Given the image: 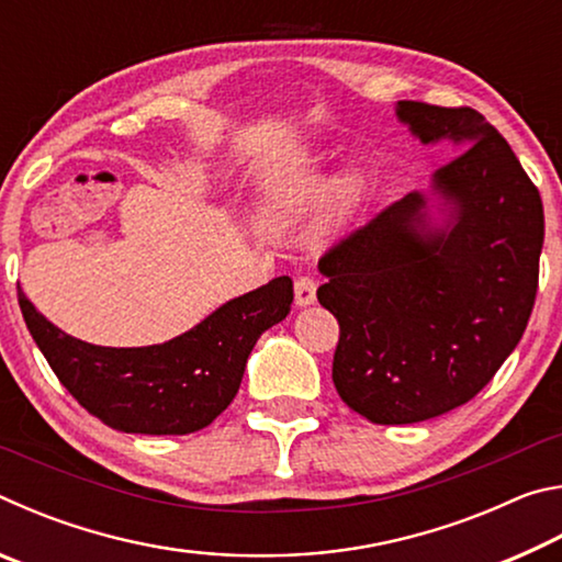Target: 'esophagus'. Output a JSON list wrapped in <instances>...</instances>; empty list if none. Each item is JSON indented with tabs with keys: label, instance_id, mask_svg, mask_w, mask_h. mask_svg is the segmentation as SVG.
Listing matches in <instances>:
<instances>
[{
	"label": "esophagus",
	"instance_id": "esophagus-1",
	"mask_svg": "<svg viewBox=\"0 0 562 562\" xmlns=\"http://www.w3.org/2000/svg\"><path fill=\"white\" fill-rule=\"evenodd\" d=\"M317 302V282L312 278H300L294 282V304L297 307H310Z\"/></svg>",
	"mask_w": 562,
	"mask_h": 562
}]
</instances>
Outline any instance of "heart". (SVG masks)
I'll use <instances>...</instances> for the list:
<instances>
[{
	"instance_id": "obj_1",
	"label": "heart",
	"mask_w": 562,
	"mask_h": 562,
	"mask_svg": "<svg viewBox=\"0 0 562 562\" xmlns=\"http://www.w3.org/2000/svg\"><path fill=\"white\" fill-rule=\"evenodd\" d=\"M331 188L329 178H304L300 183L278 188L262 198L255 207V225L260 227L262 233H280L288 227L294 217H297L304 207H312L322 201V195ZM361 195V178L359 176H347L341 180L339 188V201L341 207H349L359 201Z\"/></svg>"
}]
</instances>
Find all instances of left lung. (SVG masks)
Returning a JSON list of instances; mask_svg holds the SVG:
<instances>
[{"mask_svg": "<svg viewBox=\"0 0 562 562\" xmlns=\"http://www.w3.org/2000/svg\"><path fill=\"white\" fill-rule=\"evenodd\" d=\"M422 144L453 148L414 190L319 260L339 322L331 382L374 424H416L486 386L526 331L543 203L506 138L469 106L398 101Z\"/></svg>", "mask_w": 562, "mask_h": 562, "instance_id": "8db88e82", "label": "left lung"}]
</instances>
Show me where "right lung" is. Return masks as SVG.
Instances as JSON below:
<instances>
[{
	"label": "right lung",
	"mask_w": 562,
	"mask_h": 562,
	"mask_svg": "<svg viewBox=\"0 0 562 562\" xmlns=\"http://www.w3.org/2000/svg\"><path fill=\"white\" fill-rule=\"evenodd\" d=\"M290 304L292 280L274 278L164 345L99 347L54 327L19 294L36 347L76 402L111 429L148 436L213 424L240 389L255 341L288 317Z\"/></svg>",
	"instance_id": "1"
}]
</instances>
